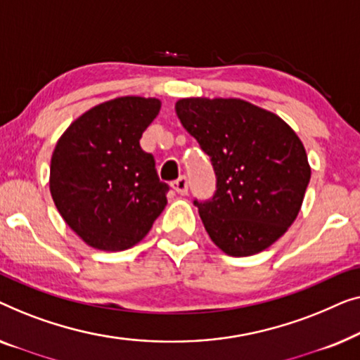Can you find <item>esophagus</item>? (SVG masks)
Segmentation results:
<instances>
[{"label":"esophagus","mask_w":360,"mask_h":360,"mask_svg":"<svg viewBox=\"0 0 360 360\" xmlns=\"http://www.w3.org/2000/svg\"><path fill=\"white\" fill-rule=\"evenodd\" d=\"M173 191L178 192L179 195H186L187 194V189H189V182H187L186 178H179L176 182H173Z\"/></svg>","instance_id":"1"}]
</instances>
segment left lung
<instances>
[{"mask_svg":"<svg viewBox=\"0 0 360 360\" xmlns=\"http://www.w3.org/2000/svg\"><path fill=\"white\" fill-rule=\"evenodd\" d=\"M176 114L215 169V195L194 200L210 240L235 257L264 251L302 209L311 176L302 140L279 115L238 98H184Z\"/></svg>","mask_w":360,"mask_h":360,"instance_id":"left-lung-1","label":"left lung"}]
</instances>
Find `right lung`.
Segmentation results:
<instances>
[{
	"instance_id": "obj_1",
	"label": "right lung",
	"mask_w": 360,
	"mask_h": 360,
	"mask_svg": "<svg viewBox=\"0 0 360 360\" xmlns=\"http://www.w3.org/2000/svg\"><path fill=\"white\" fill-rule=\"evenodd\" d=\"M161 101L122 96L94 105L63 131L50 161V194L70 229L101 251H124L146 236L169 187L140 146Z\"/></svg>"
}]
</instances>
